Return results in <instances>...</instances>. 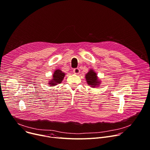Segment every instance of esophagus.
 Segmentation results:
<instances>
[{
  "label": "esophagus",
  "mask_w": 150,
  "mask_h": 150,
  "mask_svg": "<svg viewBox=\"0 0 150 150\" xmlns=\"http://www.w3.org/2000/svg\"><path fill=\"white\" fill-rule=\"evenodd\" d=\"M73 72L75 74H79V72H80V70L79 68H75L74 70H73Z\"/></svg>",
  "instance_id": "1"
}]
</instances>
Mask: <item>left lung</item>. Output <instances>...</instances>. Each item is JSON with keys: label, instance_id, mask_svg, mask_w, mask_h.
Instances as JSON below:
<instances>
[{"label": "left lung", "instance_id": "1", "mask_svg": "<svg viewBox=\"0 0 150 150\" xmlns=\"http://www.w3.org/2000/svg\"><path fill=\"white\" fill-rule=\"evenodd\" d=\"M85 78H86L87 82L88 85H90L93 88L98 87L101 82L98 79L97 74L92 69H90L89 72L85 75Z\"/></svg>", "mask_w": 150, "mask_h": 150}]
</instances>
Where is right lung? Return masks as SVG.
I'll return each mask as SVG.
<instances>
[{
	"label": "right lung",
	"mask_w": 150,
	"mask_h": 150,
	"mask_svg": "<svg viewBox=\"0 0 150 150\" xmlns=\"http://www.w3.org/2000/svg\"><path fill=\"white\" fill-rule=\"evenodd\" d=\"M65 74L64 72H62L61 70L60 69H56L53 75L52 79L49 81V84H50V87L55 86V85H57L58 83H60L62 81H63L64 77H65Z\"/></svg>",
	"instance_id": "add662e5"
}]
</instances>
